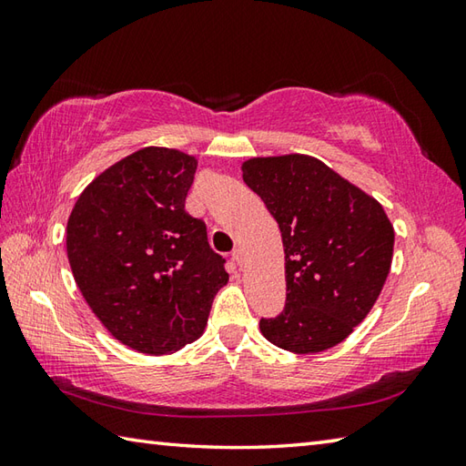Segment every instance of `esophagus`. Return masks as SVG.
<instances>
[{
	"mask_svg": "<svg viewBox=\"0 0 466 466\" xmlns=\"http://www.w3.org/2000/svg\"><path fill=\"white\" fill-rule=\"evenodd\" d=\"M232 260L238 264V266H242L244 264V250L242 248H236L234 252H232Z\"/></svg>",
	"mask_w": 466,
	"mask_h": 466,
	"instance_id": "esophagus-1",
	"label": "esophagus"
}]
</instances>
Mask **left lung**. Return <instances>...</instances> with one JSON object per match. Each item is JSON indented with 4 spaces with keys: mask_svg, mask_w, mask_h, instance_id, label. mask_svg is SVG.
Here are the masks:
<instances>
[{
    "mask_svg": "<svg viewBox=\"0 0 466 466\" xmlns=\"http://www.w3.org/2000/svg\"><path fill=\"white\" fill-rule=\"evenodd\" d=\"M242 177L282 232L286 304L260 320L264 339L296 354L340 344L390 272L394 230L384 208L304 154L250 157Z\"/></svg>",
    "mask_w": 466,
    "mask_h": 466,
    "instance_id": "1",
    "label": "left lung"
}]
</instances>
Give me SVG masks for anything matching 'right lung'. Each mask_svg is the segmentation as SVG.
Instances as JSON below:
<instances>
[{"instance_id": "obj_1", "label": "right lung", "mask_w": 466, "mask_h": 466, "mask_svg": "<svg viewBox=\"0 0 466 466\" xmlns=\"http://www.w3.org/2000/svg\"><path fill=\"white\" fill-rule=\"evenodd\" d=\"M196 157L142 147L77 198L66 248L77 289L116 340L160 356L202 336L228 282L206 224L184 210Z\"/></svg>"}]
</instances>
